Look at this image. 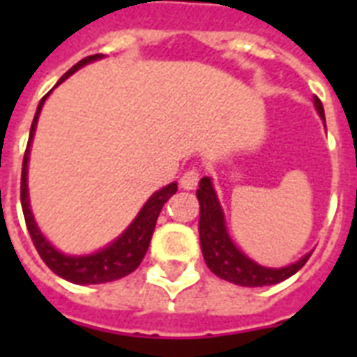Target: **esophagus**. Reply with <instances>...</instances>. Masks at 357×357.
<instances>
[{"label": "esophagus", "instance_id": "obj_1", "mask_svg": "<svg viewBox=\"0 0 357 357\" xmlns=\"http://www.w3.org/2000/svg\"><path fill=\"white\" fill-rule=\"evenodd\" d=\"M198 181H200V172H198L196 168H190V170H187V172L181 176V179H179V185H181V189L192 190V189H196Z\"/></svg>", "mask_w": 357, "mask_h": 357}]
</instances>
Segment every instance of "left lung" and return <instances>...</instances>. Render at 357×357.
<instances>
[{"instance_id": "8db88e82", "label": "left lung", "mask_w": 357, "mask_h": 357, "mask_svg": "<svg viewBox=\"0 0 357 357\" xmlns=\"http://www.w3.org/2000/svg\"><path fill=\"white\" fill-rule=\"evenodd\" d=\"M315 109L324 120V109L319 98H313ZM198 202H200V244L202 254L206 259L207 266L211 268L213 274L222 278L226 282L243 287H263V285H274L283 280H287L307 263L311 254H305L302 259L283 268H266L257 265L255 261L241 252L231 243L228 235L226 224H224L222 207L218 204L217 192L213 189L209 178L200 179V189L196 190Z\"/></svg>"}]
</instances>
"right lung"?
<instances>
[{
    "label": "right lung",
    "mask_w": 357,
    "mask_h": 357,
    "mask_svg": "<svg viewBox=\"0 0 357 357\" xmlns=\"http://www.w3.org/2000/svg\"><path fill=\"white\" fill-rule=\"evenodd\" d=\"M102 53L91 55V57L81 59L79 63L74 64L66 74L59 79L57 85H61L68 75H72L75 70H79L81 66L102 59ZM50 96L47 92L46 96L42 98L38 107H36L35 119L31 123L29 140H27V148L24 153V165H22V185H20V200H22V209H24V218L29 229L31 241L35 244L36 252L42 257V261L52 268L57 276L64 278L72 283H79V285H91V283H107L120 280V278L128 276L140 265V261L144 259L148 246H150L151 235L155 229L157 217L161 213L162 206L170 200V196L176 195L178 185L170 183L167 187H162L161 190H157L155 195L151 196L150 200L146 202L144 207L140 209L133 222L129 224V228L120 235L116 241L105 246L103 250L91 255H64L63 252H59L47 243V238L40 234V229L36 226L33 213L29 207V195H27V162H29V148L33 135H35L36 122H38V114L40 109L46 102V98Z\"/></svg>",
    "instance_id": "add662e5"
}]
</instances>
